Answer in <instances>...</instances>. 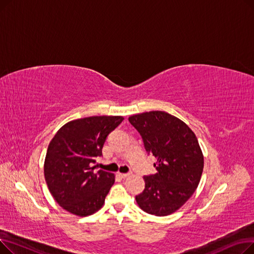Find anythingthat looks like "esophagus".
Wrapping results in <instances>:
<instances>
[{
    "label": "esophagus",
    "instance_id": "1",
    "mask_svg": "<svg viewBox=\"0 0 254 254\" xmlns=\"http://www.w3.org/2000/svg\"><path fill=\"white\" fill-rule=\"evenodd\" d=\"M118 175L122 178H127L130 176V173H118Z\"/></svg>",
    "mask_w": 254,
    "mask_h": 254
}]
</instances>
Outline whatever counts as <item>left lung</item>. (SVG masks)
<instances>
[{
  "label": "left lung",
  "instance_id": "left-lung-1",
  "mask_svg": "<svg viewBox=\"0 0 254 254\" xmlns=\"http://www.w3.org/2000/svg\"><path fill=\"white\" fill-rule=\"evenodd\" d=\"M128 122L156 157L157 173L145 176V189L136 195L148 214L167 216L181 208L195 191L204 169V155L194 132L179 118L164 111L131 115Z\"/></svg>",
  "mask_w": 254,
  "mask_h": 254
}]
</instances>
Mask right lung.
<instances>
[{
	"mask_svg": "<svg viewBox=\"0 0 254 254\" xmlns=\"http://www.w3.org/2000/svg\"><path fill=\"white\" fill-rule=\"evenodd\" d=\"M123 116H90L63 126L48 145L44 176L57 203L77 216L100 210L114 184L112 173L96 170V157L102 155L110 132Z\"/></svg>",
	"mask_w": 254,
	"mask_h": 254,
	"instance_id": "1",
	"label": "right lung"
}]
</instances>
